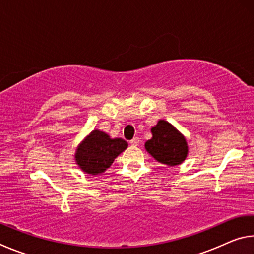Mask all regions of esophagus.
<instances>
[{"label": "esophagus", "mask_w": 254, "mask_h": 254, "mask_svg": "<svg viewBox=\"0 0 254 254\" xmlns=\"http://www.w3.org/2000/svg\"><path fill=\"white\" fill-rule=\"evenodd\" d=\"M130 144L131 145H139L140 144V139H139V137H134V139H132L130 141Z\"/></svg>", "instance_id": "34e87169"}]
</instances>
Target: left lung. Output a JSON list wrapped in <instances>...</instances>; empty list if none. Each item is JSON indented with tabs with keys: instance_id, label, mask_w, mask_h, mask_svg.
<instances>
[{
	"instance_id": "1",
	"label": "left lung",
	"mask_w": 254,
	"mask_h": 254,
	"mask_svg": "<svg viewBox=\"0 0 254 254\" xmlns=\"http://www.w3.org/2000/svg\"><path fill=\"white\" fill-rule=\"evenodd\" d=\"M152 137L145 142V150L157 161L167 166H178L188 154L185 136L165 120H159L151 128Z\"/></svg>"
}]
</instances>
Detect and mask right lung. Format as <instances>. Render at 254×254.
Listing matches in <instances>:
<instances>
[{
	"label": "right lung",
	"mask_w": 254,
	"mask_h": 254,
	"mask_svg": "<svg viewBox=\"0 0 254 254\" xmlns=\"http://www.w3.org/2000/svg\"><path fill=\"white\" fill-rule=\"evenodd\" d=\"M127 148V142L121 137L111 139L109 134L94 130L78 145L75 160L86 174L100 175L110 168L114 159Z\"/></svg>",
	"instance_id": "1"
}]
</instances>
